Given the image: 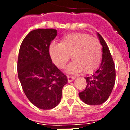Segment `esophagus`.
<instances>
[{
	"label": "esophagus",
	"instance_id": "1",
	"mask_svg": "<svg viewBox=\"0 0 130 130\" xmlns=\"http://www.w3.org/2000/svg\"><path fill=\"white\" fill-rule=\"evenodd\" d=\"M75 79V77H71V76H67V80H68V82H71L73 80Z\"/></svg>",
	"mask_w": 130,
	"mask_h": 130
}]
</instances>
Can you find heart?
Masks as SVG:
<instances>
[{
  "label": "heart",
  "instance_id": "heart-1",
  "mask_svg": "<svg viewBox=\"0 0 130 130\" xmlns=\"http://www.w3.org/2000/svg\"><path fill=\"white\" fill-rule=\"evenodd\" d=\"M48 53L57 67L62 69L70 59H73L67 65V73L75 74L84 70L91 73L99 67L102 59L101 45L99 40L84 33L69 34L61 39V43H51Z\"/></svg>",
  "mask_w": 130,
  "mask_h": 130
}]
</instances>
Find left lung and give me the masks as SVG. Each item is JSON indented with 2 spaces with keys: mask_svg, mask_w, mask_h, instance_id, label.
<instances>
[{
  "mask_svg": "<svg viewBox=\"0 0 130 130\" xmlns=\"http://www.w3.org/2000/svg\"><path fill=\"white\" fill-rule=\"evenodd\" d=\"M99 41L103 46L102 61L99 67L90 77H85L87 86L79 96L84 103L90 105H99L107 101L112 92L115 82V69L107 43L99 33Z\"/></svg>",
  "mask_w": 130,
  "mask_h": 130,
  "instance_id": "obj_1",
  "label": "left lung"
}]
</instances>
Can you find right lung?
<instances>
[{
    "mask_svg": "<svg viewBox=\"0 0 130 130\" xmlns=\"http://www.w3.org/2000/svg\"><path fill=\"white\" fill-rule=\"evenodd\" d=\"M54 29H38L23 39L19 51L17 73L29 101L40 109L55 108L61 102L67 77L52 62L49 46L57 36Z\"/></svg>",
    "mask_w": 130,
    "mask_h": 130,
    "instance_id": "obj_1",
    "label": "right lung"
}]
</instances>
